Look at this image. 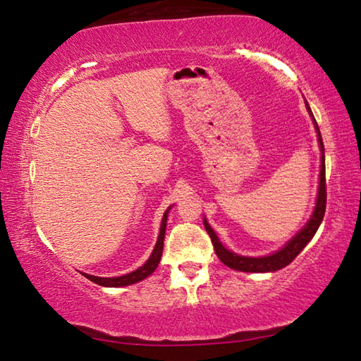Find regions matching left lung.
<instances>
[{
  "mask_svg": "<svg viewBox=\"0 0 361 361\" xmlns=\"http://www.w3.org/2000/svg\"><path fill=\"white\" fill-rule=\"evenodd\" d=\"M307 109L310 116H314L310 108L307 105ZM317 133H319V142L322 146V169H320V185H319V197H317V205L314 210V215L310 216L309 223L304 226V228L298 232L295 235V239H291L286 245L279 250L274 255L269 256H262V258H248V256H240L229 252L226 250L221 242L218 240V237L213 229L209 226V223L204 221L205 231L209 232L213 248H215V253L219 258V261L224 262L226 266L231 269H235V271H242V272H272V271H279L285 266H288L290 262L296 258V256L301 253V250L307 245V242L312 239L315 235L317 229H319L320 223L323 221V216H325V209H326V180H325V149H323V142H322V135L319 130V126L314 119Z\"/></svg>",
  "mask_w": 361,
  "mask_h": 361,
  "instance_id": "8db88e82",
  "label": "left lung"
}]
</instances>
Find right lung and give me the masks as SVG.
<instances>
[{
	"label": "right lung",
	"mask_w": 361,
	"mask_h": 361,
	"mask_svg": "<svg viewBox=\"0 0 361 361\" xmlns=\"http://www.w3.org/2000/svg\"><path fill=\"white\" fill-rule=\"evenodd\" d=\"M167 215H169V210L164 213V218H162V224H161V232H159V237H157V243L154 250H152V255L149 256V259L145 262V264L137 269V271H133L130 274H126V276H121V277H113V279H103V277H95V276H87V274H84L85 277H87L90 282H94L97 285H102V286H126V285H132V283H137L140 280H143L156 271V267L159 266V261H161V256H162V248H164V237H166V226H167Z\"/></svg>",
	"instance_id": "1"
}]
</instances>
